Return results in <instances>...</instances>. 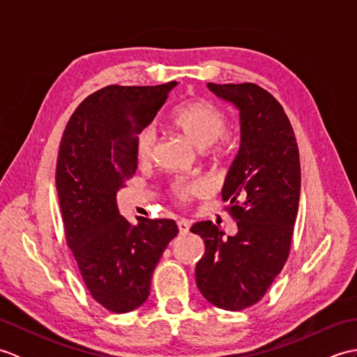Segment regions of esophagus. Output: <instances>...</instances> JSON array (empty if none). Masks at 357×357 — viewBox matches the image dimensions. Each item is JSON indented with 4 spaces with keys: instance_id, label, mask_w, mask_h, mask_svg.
<instances>
[{
    "instance_id": "1",
    "label": "esophagus",
    "mask_w": 357,
    "mask_h": 357,
    "mask_svg": "<svg viewBox=\"0 0 357 357\" xmlns=\"http://www.w3.org/2000/svg\"><path fill=\"white\" fill-rule=\"evenodd\" d=\"M178 229H179L181 234H185V233H188V230H190V222H188L187 219H179Z\"/></svg>"
}]
</instances>
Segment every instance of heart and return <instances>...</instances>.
I'll list each match as a JSON object with an SVG mask.
<instances>
[{"instance_id":"1","label":"heart","mask_w":357,"mask_h":357,"mask_svg":"<svg viewBox=\"0 0 357 357\" xmlns=\"http://www.w3.org/2000/svg\"><path fill=\"white\" fill-rule=\"evenodd\" d=\"M172 124L176 130L183 133L187 139H190L199 149L208 147L216 141H221L218 151H222L227 146V138L222 136L225 128V116L216 105L204 100L188 101L181 105L172 116ZM156 144V133L153 127L142 128L136 138V155L146 161L151 158ZM174 195L179 199H188L190 196L201 195L206 190V184L202 181H178L173 187Z\"/></svg>"}]
</instances>
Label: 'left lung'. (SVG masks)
Wrapping results in <instances>:
<instances>
[{"label": "left lung", "mask_w": 357, "mask_h": 357, "mask_svg": "<svg viewBox=\"0 0 357 357\" xmlns=\"http://www.w3.org/2000/svg\"><path fill=\"white\" fill-rule=\"evenodd\" d=\"M207 87L239 112L241 144L222 187L238 233L224 238L211 221L192 227L206 244L196 285L210 304L238 312L262 298L288 257L301 195L299 149L282 105L267 90L253 82Z\"/></svg>", "instance_id": "left-lung-1"}]
</instances>
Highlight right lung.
<instances>
[{
	"instance_id": "obj_1",
	"label": "right lung",
	"mask_w": 357,
	"mask_h": 357,
	"mask_svg": "<svg viewBox=\"0 0 357 357\" xmlns=\"http://www.w3.org/2000/svg\"><path fill=\"white\" fill-rule=\"evenodd\" d=\"M176 86L98 90L73 112L59 146L56 192L67 245L90 294L115 313L147 301L156 264L179 231L173 219L139 216L133 225L116 202L138 164L136 138Z\"/></svg>"
}]
</instances>
